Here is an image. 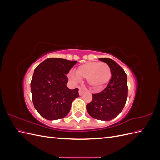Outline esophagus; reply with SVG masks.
Wrapping results in <instances>:
<instances>
[{"label": "esophagus", "mask_w": 160, "mask_h": 160, "mask_svg": "<svg viewBox=\"0 0 160 160\" xmlns=\"http://www.w3.org/2000/svg\"><path fill=\"white\" fill-rule=\"evenodd\" d=\"M84 92H85V91H84L83 89L79 88V95H83Z\"/></svg>", "instance_id": "1"}]
</instances>
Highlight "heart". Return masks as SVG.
Here are the masks:
<instances>
[{
    "instance_id": "obj_1",
    "label": "heart",
    "mask_w": 160,
    "mask_h": 160,
    "mask_svg": "<svg viewBox=\"0 0 160 160\" xmlns=\"http://www.w3.org/2000/svg\"><path fill=\"white\" fill-rule=\"evenodd\" d=\"M112 72L110 67L104 62H89L81 65L76 70V74L71 72L69 79L77 83L79 79H87L88 84L94 91L104 89L109 82Z\"/></svg>"
}]
</instances>
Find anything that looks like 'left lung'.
<instances>
[{"label": "left lung", "mask_w": 160, "mask_h": 160, "mask_svg": "<svg viewBox=\"0 0 160 160\" xmlns=\"http://www.w3.org/2000/svg\"><path fill=\"white\" fill-rule=\"evenodd\" d=\"M111 68L112 76L108 86L99 93L92 94L87 105L88 113L96 119L110 121L122 112L128 98L127 75L117 62L109 58H101Z\"/></svg>", "instance_id": "obj_1"}]
</instances>
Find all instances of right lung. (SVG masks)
<instances>
[{
  "mask_svg": "<svg viewBox=\"0 0 160 160\" xmlns=\"http://www.w3.org/2000/svg\"><path fill=\"white\" fill-rule=\"evenodd\" d=\"M60 58H49L34 71L31 82L32 99L35 108L48 120L59 119L69 113L71 103L79 96L78 91L67 87L66 76L76 63Z\"/></svg>",
  "mask_w": 160,
  "mask_h": 160,
  "instance_id": "right-lung-1",
  "label": "right lung"
}]
</instances>
